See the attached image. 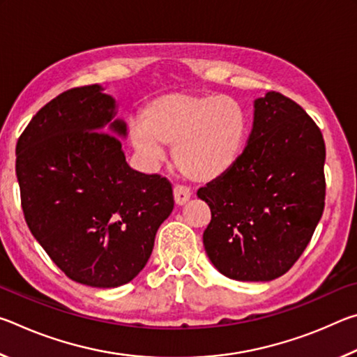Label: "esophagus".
I'll return each instance as SVG.
<instances>
[{
  "label": "esophagus",
  "mask_w": 357,
  "mask_h": 357,
  "mask_svg": "<svg viewBox=\"0 0 357 357\" xmlns=\"http://www.w3.org/2000/svg\"><path fill=\"white\" fill-rule=\"evenodd\" d=\"M173 195H174V203H176L178 206H183L185 202H189L192 192L189 187H185L183 184H176L173 189Z\"/></svg>",
  "instance_id": "obj_1"
}]
</instances>
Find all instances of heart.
<instances>
[{
    "label": "heart",
    "instance_id": "1",
    "mask_svg": "<svg viewBox=\"0 0 357 357\" xmlns=\"http://www.w3.org/2000/svg\"><path fill=\"white\" fill-rule=\"evenodd\" d=\"M247 126V113L236 99L213 93H173L144 108L143 126H132L130 140L151 164L162 160L164 144H173L179 170L206 183L236 164Z\"/></svg>",
    "mask_w": 357,
    "mask_h": 357
}]
</instances>
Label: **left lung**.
I'll return each instance as SVG.
<instances>
[{"label":"left lung","mask_w":357,"mask_h":357,"mask_svg":"<svg viewBox=\"0 0 357 357\" xmlns=\"http://www.w3.org/2000/svg\"><path fill=\"white\" fill-rule=\"evenodd\" d=\"M326 146L304 108L269 91L255 100L253 128L229 170L197 195L208 203V257L234 280L269 282L298 261L324 211Z\"/></svg>","instance_id":"left-lung-1"}]
</instances>
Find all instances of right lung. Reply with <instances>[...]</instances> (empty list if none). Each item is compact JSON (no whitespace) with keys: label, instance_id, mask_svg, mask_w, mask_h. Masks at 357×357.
Masks as SVG:
<instances>
[{"label":"right lung","instance_id":"obj_1","mask_svg":"<svg viewBox=\"0 0 357 357\" xmlns=\"http://www.w3.org/2000/svg\"><path fill=\"white\" fill-rule=\"evenodd\" d=\"M114 108L99 84L68 89L34 114L15 148L29 231L70 280L96 288L140 273L174 206L170 181L128 165ZM107 123L112 135L101 132Z\"/></svg>","mask_w":357,"mask_h":357}]
</instances>
